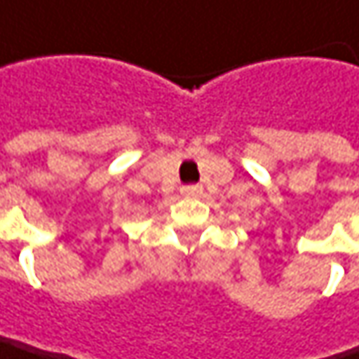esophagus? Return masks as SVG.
Wrapping results in <instances>:
<instances>
[{
  "label": "esophagus",
  "mask_w": 359,
  "mask_h": 359,
  "mask_svg": "<svg viewBox=\"0 0 359 359\" xmlns=\"http://www.w3.org/2000/svg\"><path fill=\"white\" fill-rule=\"evenodd\" d=\"M180 193H182L184 197H197V195L203 193V187H199V184H189V187H182Z\"/></svg>",
  "instance_id": "obj_1"
}]
</instances>
